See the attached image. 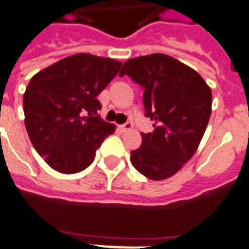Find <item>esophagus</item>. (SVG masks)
Masks as SVG:
<instances>
[{"mask_svg":"<svg viewBox=\"0 0 249 249\" xmlns=\"http://www.w3.org/2000/svg\"><path fill=\"white\" fill-rule=\"evenodd\" d=\"M132 127H133L132 123L126 122L124 124H122V126H121V129H122L123 132H126V131H131V129H132Z\"/></svg>","mask_w":249,"mask_h":249,"instance_id":"34e87169","label":"esophagus"}]
</instances>
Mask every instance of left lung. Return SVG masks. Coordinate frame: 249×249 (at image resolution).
<instances>
[{
    "mask_svg": "<svg viewBox=\"0 0 249 249\" xmlns=\"http://www.w3.org/2000/svg\"><path fill=\"white\" fill-rule=\"evenodd\" d=\"M123 75L142 86L145 116L154 121L153 132L141 133V146L131 151V163L149 179H166L200 145L211 116L210 86L194 69L161 53L128 59Z\"/></svg>",
    "mask_w": 249,
    "mask_h": 249,
    "instance_id": "left-lung-1",
    "label": "left lung"
}]
</instances>
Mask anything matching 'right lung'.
<instances>
[{"instance_id": "right-lung-1", "label": "right lung", "mask_w": 249, "mask_h": 249, "mask_svg": "<svg viewBox=\"0 0 249 249\" xmlns=\"http://www.w3.org/2000/svg\"><path fill=\"white\" fill-rule=\"evenodd\" d=\"M113 58L77 53L33 76L24 92L29 139L52 169L79 173L95 159V151L116 126L103 121L96 96L118 73Z\"/></svg>"}]
</instances>
